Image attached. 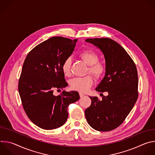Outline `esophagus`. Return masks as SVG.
Returning <instances> with one entry per match:
<instances>
[{
	"label": "esophagus",
	"instance_id": "1",
	"mask_svg": "<svg viewBox=\"0 0 155 155\" xmlns=\"http://www.w3.org/2000/svg\"><path fill=\"white\" fill-rule=\"evenodd\" d=\"M79 95H80V97H84V94L83 93H81V92H80V93H79Z\"/></svg>",
	"mask_w": 155,
	"mask_h": 155
}]
</instances>
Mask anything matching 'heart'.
<instances>
[{
	"label": "heart",
	"mask_w": 155,
	"mask_h": 155,
	"mask_svg": "<svg viewBox=\"0 0 155 155\" xmlns=\"http://www.w3.org/2000/svg\"><path fill=\"white\" fill-rule=\"evenodd\" d=\"M78 56L88 65L89 72L95 78H101L105 72V65L98 62V54L91 50H84L78 54ZM72 59L71 58L65 59L61 66L63 74L66 77L71 75ZM70 87L72 90L80 92H86L90 89L93 84V78L91 75H87L83 77H77L72 79L70 82Z\"/></svg>",
	"instance_id": "obj_1"
}]
</instances>
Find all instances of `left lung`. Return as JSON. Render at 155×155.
I'll use <instances>...</instances> for the list:
<instances>
[{
    "label": "left lung",
    "instance_id": "1",
    "mask_svg": "<svg viewBox=\"0 0 155 155\" xmlns=\"http://www.w3.org/2000/svg\"><path fill=\"white\" fill-rule=\"evenodd\" d=\"M103 53L105 74L96 88L108 92L102 100L90 97L91 105L85 110L86 119L99 131H109L121 125L135 105L138 97V75L135 63L117 42L108 38H87Z\"/></svg>",
    "mask_w": 155,
    "mask_h": 155
}]
</instances>
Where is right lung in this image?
<instances>
[{
	"label": "right lung",
	"instance_id": "1",
	"mask_svg": "<svg viewBox=\"0 0 155 155\" xmlns=\"http://www.w3.org/2000/svg\"><path fill=\"white\" fill-rule=\"evenodd\" d=\"M77 39L53 37L34 47L27 55L18 82L22 105L30 120L43 129L62 126L68 120L70 104L80 99L77 91L54 89L68 86L61 66L74 50Z\"/></svg>",
	"mask_w": 155,
	"mask_h": 155
}]
</instances>
